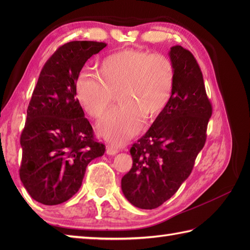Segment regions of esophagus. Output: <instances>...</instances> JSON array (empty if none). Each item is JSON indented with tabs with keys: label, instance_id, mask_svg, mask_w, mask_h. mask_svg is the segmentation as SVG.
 I'll return each instance as SVG.
<instances>
[{
	"label": "esophagus",
	"instance_id": "34e87169",
	"mask_svg": "<svg viewBox=\"0 0 250 250\" xmlns=\"http://www.w3.org/2000/svg\"><path fill=\"white\" fill-rule=\"evenodd\" d=\"M117 152H118V148H117V147H115L113 145L106 146V153H107V155L114 156V155H116Z\"/></svg>",
	"mask_w": 250,
	"mask_h": 250
}]
</instances>
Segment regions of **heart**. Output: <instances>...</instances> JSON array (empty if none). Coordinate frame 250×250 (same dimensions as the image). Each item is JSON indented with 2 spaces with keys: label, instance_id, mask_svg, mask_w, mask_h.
Instances as JSON below:
<instances>
[{
  "label": "heart",
  "instance_id": "heart-1",
  "mask_svg": "<svg viewBox=\"0 0 250 250\" xmlns=\"http://www.w3.org/2000/svg\"><path fill=\"white\" fill-rule=\"evenodd\" d=\"M175 66L168 57L143 49H124L106 56L99 64V75L77 74L75 94L79 104L93 118H100L119 92L120 107L99 122L100 135L122 144L139 132L144 118L160 115L171 100Z\"/></svg>",
  "mask_w": 250,
  "mask_h": 250
}]
</instances>
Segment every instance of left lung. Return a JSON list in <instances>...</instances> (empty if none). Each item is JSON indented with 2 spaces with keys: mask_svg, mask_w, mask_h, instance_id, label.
Listing matches in <instances>:
<instances>
[{
  "mask_svg": "<svg viewBox=\"0 0 250 250\" xmlns=\"http://www.w3.org/2000/svg\"><path fill=\"white\" fill-rule=\"evenodd\" d=\"M168 56L175 66L171 100L145 135L132 145L133 164L121 179L126 200L142 209L162 205L189 177L205 145L213 113L193 55L176 45Z\"/></svg>",
  "mask_w": 250,
  "mask_h": 250,
  "instance_id": "1",
  "label": "left lung"
}]
</instances>
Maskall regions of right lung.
Wrapping results in <instances>:
<instances>
[{
  "mask_svg": "<svg viewBox=\"0 0 250 250\" xmlns=\"http://www.w3.org/2000/svg\"><path fill=\"white\" fill-rule=\"evenodd\" d=\"M105 43L74 41L56 50L42 68L20 136L19 175L32 199L57 205L79 190L89 162L105 152L75 98V79Z\"/></svg>",
  "mask_w": 250,
  "mask_h": 250,
  "instance_id": "1",
  "label": "right lung"
}]
</instances>
